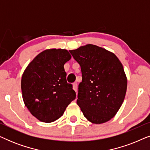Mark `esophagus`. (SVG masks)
I'll return each instance as SVG.
<instances>
[{
	"label": "esophagus",
	"instance_id": "obj_1",
	"mask_svg": "<svg viewBox=\"0 0 150 150\" xmlns=\"http://www.w3.org/2000/svg\"><path fill=\"white\" fill-rule=\"evenodd\" d=\"M73 89L76 92H77L78 90V87H77V83H73Z\"/></svg>",
	"mask_w": 150,
	"mask_h": 150
}]
</instances>
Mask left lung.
Masks as SVG:
<instances>
[{
  "label": "left lung",
  "instance_id": "left-lung-1",
  "mask_svg": "<svg viewBox=\"0 0 150 150\" xmlns=\"http://www.w3.org/2000/svg\"><path fill=\"white\" fill-rule=\"evenodd\" d=\"M81 65L82 82L76 103L93 124H103L113 117L124 102L127 78L122 63L113 53L87 44L69 50Z\"/></svg>",
  "mask_w": 150,
  "mask_h": 150
}]
</instances>
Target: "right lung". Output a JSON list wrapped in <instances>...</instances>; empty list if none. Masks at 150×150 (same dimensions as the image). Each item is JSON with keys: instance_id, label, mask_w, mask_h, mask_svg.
<instances>
[{"instance_id": "obj_1", "label": "right lung", "mask_w": 150, "mask_h": 150, "mask_svg": "<svg viewBox=\"0 0 150 150\" xmlns=\"http://www.w3.org/2000/svg\"><path fill=\"white\" fill-rule=\"evenodd\" d=\"M71 57L65 49L45 50L35 57L22 74L24 104L41 122L50 123L61 117L76 98L64 69V64Z\"/></svg>"}]
</instances>
